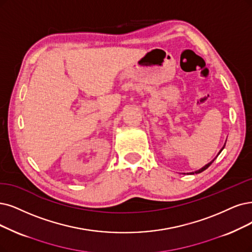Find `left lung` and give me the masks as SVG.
<instances>
[{
  "label": "left lung",
  "instance_id": "obj_1",
  "mask_svg": "<svg viewBox=\"0 0 252 252\" xmlns=\"http://www.w3.org/2000/svg\"><path fill=\"white\" fill-rule=\"evenodd\" d=\"M224 146H225V145H223V147H222V148H221V151H220V152H219V154H220V153H221V152H222V150H223V148H224ZM219 154H218V155H217V157H218V156H219ZM217 157H216V158H217ZM216 158H215V159H216ZM215 159H214V160H213V161H211V162H210V163H208V164H207V165H204V166H203V167H202V168H200V169H199V170H196V171H194V172H190V173H188V174H194V173H196V174H197V173H200V172H202V171H204V170H206V169H207V168H209V167H210V166H211V164H212V163H213V162H214V161H215ZM184 174H186V173H184Z\"/></svg>",
  "mask_w": 252,
  "mask_h": 252
}]
</instances>
